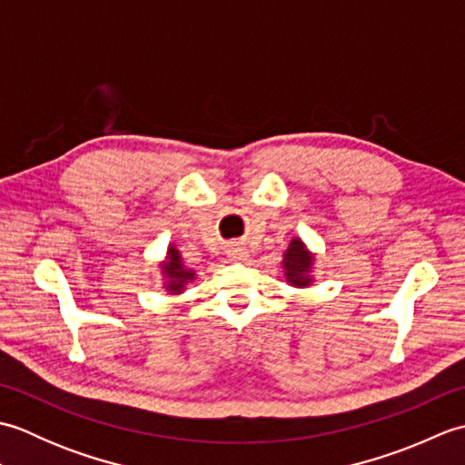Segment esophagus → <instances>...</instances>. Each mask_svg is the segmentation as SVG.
Instances as JSON below:
<instances>
[{"label": "esophagus", "mask_w": 465, "mask_h": 465, "mask_svg": "<svg viewBox=\"0 0 465 465\" xmlns=\"http://www.w3.org/2000/svg\"><path fill=\"white\" fill-rule=\"evenodd\" d=\"M230 255L233 260H242V258H245V250L238 248V245H233V248H230Z\"/></svg>", "instance_id": "34e87169"}]
</instances>
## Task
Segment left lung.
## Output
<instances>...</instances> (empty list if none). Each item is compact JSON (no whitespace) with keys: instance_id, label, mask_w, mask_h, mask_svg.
<instances>
[{"instance_id":"8db88e82","label":"left lung","mask_w":465,"mask_h":465,"mask_svg":"<svg viewBox=\"0 0 465 465\" xmlns=\"http://www.w3.org/2000/svg\"><path fill=\"white\" fill-rule=\"evenodd\" d=\"M283 268H285V278L292 282L293 285H308L312 280L308 278V272L312 268V255L308 250L303 248V243L300 240H293L290 243L288 252H285L283 258Z\"/></svg>"}]
</instances>
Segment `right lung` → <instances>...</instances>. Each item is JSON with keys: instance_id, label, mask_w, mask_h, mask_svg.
<instances>
[{"instance_id": "add662e5", "label": "right lung", "mask_w": 465, "mask_h": 465, "mask_svg": "<svg viewBox=\"0 0 465 465\" xmlns=\"http://www.w3.org/2000/svg\"><path fill=\"white\" fill-rule=\"evenodd\" d=\"M163 270L167 278H170V282H167V290L170 292H182L183 285L193 280V272L183 268L180 253H177V250L173 248H170V252H167V262L163 265Z\"/></svg>"}]
</instances>
